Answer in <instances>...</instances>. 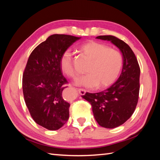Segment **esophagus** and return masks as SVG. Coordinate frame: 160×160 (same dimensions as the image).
Listing matches in <instances>:
<instances>
[{
    "label": "esophagus",
    "mask_w": 160,
    "mask_h": 160,
    "mask_svg": "<svg viewBox=\"0 0 160 160\" xmlns=\"http://www.w3.org/2000/svg\"><path fill=\"white\" fill-rule=\"evenodd\" d=\"M77 91H78L79 95H84L86 93L85 90H84L83 89H77Z\"/></svg>",
    "instance_id": "34e87169"
}]
</instances>
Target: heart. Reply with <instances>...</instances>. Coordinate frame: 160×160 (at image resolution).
Returning a JSON list of instances; mask_svg holds the SVG:
<instances>
[{"instance_id":"heart-1","label":"heart","mask_w":160,"mask_h":160,"mask_svg":"<svg viewBox=\"0 0 160 160\" xmlns=\"http://www.w3.org/2000/svg\"><path fill=\"white\" fill-rule=\"evenodd\" d=\"M79 49L90 61L86 69L88 73L77 77L74 81L75 85L88 89H94L97 87L102 89L114 83L123 65V57L118 51L96 41L84 43ZM60 65L65 75L72 78L76 76L72 55L69 51L62 53Z\"/></svg>"}]
</instances>
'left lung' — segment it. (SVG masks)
I'll list each match as a JSON object with an SVG mask.
<instances>
[{
    "instance_id": "left-lung-1",
    "label": "left lung",
    "mask_w": 160,
    "mask_h": 160,
    "mask_svg": "<svg viewBox=\"0 0 160 160\" xmlns=\"http://www.w3.org/2000/svg\"><path fill=\"white\" fill-rule=\"evenodd\" d=\"M96 38L108 41L122 54L123 67L118 79L107 89L86 93L83 99L91 103L94 118L101 127L112 129L123 124L136 108L139 91L140 69L134 52L124 41L111 35Z\"/></svg>"
}]
</instances>
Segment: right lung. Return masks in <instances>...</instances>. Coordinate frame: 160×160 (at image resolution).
<instances>
[{
  "mask_svg": "<svg viewBox=\"0 0 160 160\" xmlns=\"http://www.w3.org/2000/svg\"><path fill=\"white\" fill-rule=\"evenodd\" d=\"M81 37L55 34L30 55L22 76V91L33 120L49 130H57L69 117L70 104L62 97L67 88L60 60L65 51Z\"/></svg>",
  "mask_w": 160,
  "mask_h": 160,
  "instance_id": "obj_1",
  "label": "right lung"
}]
</instances>
